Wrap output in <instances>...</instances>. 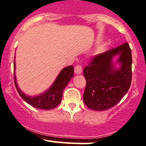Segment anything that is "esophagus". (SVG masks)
Here are the masks:
<instances>
[{
	"mask_svg": "<svg viewBox=\"0 0 146 146\" xmlns=\"http://www.w3.org/2000/svg\"><path fill=\"white\" fill-rule=\"evenodd\" d=\"M74 72L75 74H81V72H82V67L79 65H76V66L74 67Z\"/></svg>",
	"mask_w": 146,
	"mask_h": 146,
	"instance_id": "34e87169",
	"label": "esophagus"
}]
</instances>
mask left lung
<instances>
[{
	"instance_id": "1",
	"label": "left lung",
	"mask_w": 146,
	"mask_h": 146,
	"mask_svg": "<svg viewBox=\"0 0 146 146\" xmlns=\"http://www.w3.org/2000/svg\"><path fill=\"white\" fill-rule=\"evenodd\" d=\"M131 63L127 42L95 56L84 69L86 86L83 98L86 106L92 110L104 111L117 104L131 85Z\"/></svg>"
}]
</instances>
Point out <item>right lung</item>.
I'll use <instances>...</instances> for the list:
<instances>
[{
  "label": "right lung",
  "mask_w": 146,
  "mask_h": 146,
  "mask_svg": "<svg viewBox=\"0 0 146 146\" xmlns=\"http://www.w3.org/2000/svg\"><path fill=\"white\" fill-rule=\"evenodd\" d=\"M15 66L16 64L15 60H14V72H15L14 79H15V86L20 96L28 104L33 107L37 109H45V110L54 109L60 104L64 89L74 76L73 66L70 65L65 67L61 70L51 87L46 91L36 96H29L21 91V89L19 88L16 79V74H15Z\"/></svg>",
  "instance_id": "right-lung-1"
}]
</instances>
